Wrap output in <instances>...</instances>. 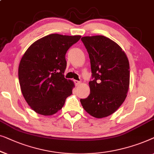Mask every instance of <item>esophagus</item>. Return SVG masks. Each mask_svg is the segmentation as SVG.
<instances>
[{
  "label": "esophagus",
  "mask_w": 154,
  "mask_h": 154,
  "mask_svg": "<svg viewBox=\"0 0 154 154\" xmlns=\"http://www.w3.org/2000/svg\"><path fill=\"white\" fill-rule=\"evenodd\" d=\"M74 83L75 84V86H79L80 84H81V82L80 81H77V80H74Z\"/></svg>",
  "instance_id": "34e87169"
}]
</instances>
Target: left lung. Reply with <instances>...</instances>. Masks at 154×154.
Returning a JSON list of instances; mask_svg holds the SVG:
<instances>
[{
	"label": "left lung",
	"mask_w": 154,
	"mask_h": 154,
	"mask_svg": "<svg viewBox=\"0 0 154 154\" xmlns=\"http://www.w3.org/2000/svg\"><path fill=\"white\" fill-rule=\"evenodd\" d=\"M89 56L92 80L90 94L81 99L82 107L94 117L111 115L122 105L130 84V66L120 46L103 35L81 38Z\"/></svg>",
	"instance_id": "left-lung-1"
}]
</instances>
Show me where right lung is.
<instances>
[{"label":"right lung","mask_w":154,"mask_h":154,"mask_svg":"<svg viewBox=\"0 0 154 154\" xmlns=\"http://www.w3.org/2000/svg\"><path fill=\"white\" fill-rule=\"evenodd\" d=\"M80 38L50 34L33 43L21 58L18 71L21 93L36 113L53 115L72 94L74 83L64 77L66 54Z\"/></svg>","instance_id":"1"}]
</instances>
